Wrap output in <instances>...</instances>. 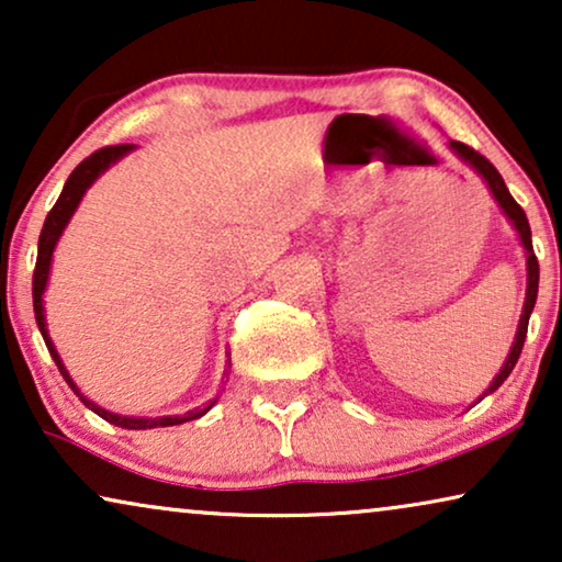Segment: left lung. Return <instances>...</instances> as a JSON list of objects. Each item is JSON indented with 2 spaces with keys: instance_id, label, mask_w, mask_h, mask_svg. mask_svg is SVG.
I'll list each match as a JSON object with an SVG mask.
<instances>
[{
  "instance_id": "8db88e82",
  "label": "left lung",
  "mask_w": 562,
  "mask_h": 562,
  "mask_svg": "<svg viewBox=\"0 0 562 562\" xmlns=\"http://www.w3.org/2000/svg\"><path fill=\"white\" fill-rule=\"evenodd\" d=\"M450 148L458 153L460 158L468 160L475 171H479L483 179H486L491 194H494V199L498 202V206H502L506 217H509L514 222V227H517V233L521 237V245H525L527 250V302H525V312H521V319H519V329H517V340H514L512 345V352L509 358H506V363L502 371H498V375L494 379V383H491L488 391L483 396H488L491 391H496L502 383L509 379V373L514 371V366H517V360L521 356V348H525V337H527V325H529V314H532L535 310V302H537V286H540V263H537V256L532 250V229H529V222H527V214L521 206L514 202V196L509 194V189H506V183L502 179V173L496 171L494 164L486 156H481L479 150H473L471 145L465 143H450ZM481 396V398H483Z\"/></svg>"
}]
</instances>
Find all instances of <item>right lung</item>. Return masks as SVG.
<instances>
[{
    "label": "right lung",
    "mask_w": 562,
    "mask_h": 562,
    "mask_svg": "<svg viewBox=\"0 0 562 562\" xmlns=\"http://www.w3.org/2000/svg\"><path fill=\"white\" fill-rule=\"evenodd\" d=\"M133 150V145H106V148H99L91 153L89 158H83L79 166L74 168L71 176H68L64 191H60L58 202L53 204V210L48 212V217H45V225L41 229V240H37V260H35V273H33V306H35V322L37 327H41V335L45 345H48L53 360H56L60 375H64L68 386L74 389V394L81 398L83 404L89 406L91 412L99 414V417L110 422V425H117V427H125V429H153V427H171V425H183V422H191L196 417H202L212 409L210 402L204 406V409H191L183 414V417H160V419H135V417H120V414H112V412H104L102 406H97L94 402H89V398H83L79 394V389L74 386V381L68 379L64 363H60L56 348H53L50 337H48V329H45V317H43V291H45V281H48V271H50V258H53V248H56L60 233H64V227L68 225V220H71V214L76 212V206H79L83 191H87L94 179L102 171H106L114 160H120L125 153Z\"/></svg>",
    "instance_id": "1"
}]
</instances>
